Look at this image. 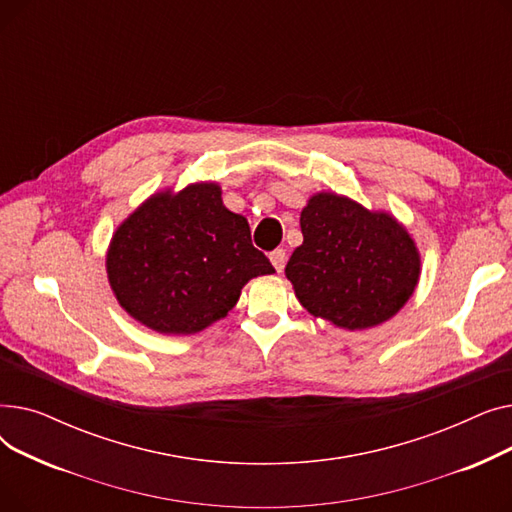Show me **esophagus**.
Instances as JSON below:
<instances>
[{
  "label": "esophagus",
  "instance_id": "esophagus-1",
  "mask_svg": "<svg viewBox=\"0 0 512 512\" xmlns=\"http://www.w3.org/2000/svg\"><path fill=\"white\" fill-rule=\"evenodd\" d=\"M270 261L276 267V272L284 270V263H286V251L284 249H276L270 253Z\"/></svg>",
  "mask_w": 512,
  "mask_h": 512
}]
</instances>
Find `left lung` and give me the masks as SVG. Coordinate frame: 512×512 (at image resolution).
<instances>
[{"mask_svg": "<svg viewBox=\"0 0 512 512\" xmlns=\"http://www.w3.org/2000/svg\"><path fill=\"white\" fill-rule=\"evenodd\" d=\"M301 232L303 245L294 249L286 278L311 315L363 330L409 301L419 280V253L388 213L319 193L301 213Z\"/></svg>", "mask_w": 512, "mask_h": 512, "instance_id": "8db88e82", "label": "left lung"}]
</instances>
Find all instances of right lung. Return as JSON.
<instances>
[{
    "label": "right lung",
    "instance_id": "1",
    "mask_svg": "<svg viewBox=\"0 0 512 512\" xmlns=\"http://www.w3.org/2000/svg\"><path fill=\"white\" fill-rule=\"evenodd\" d=\"M274 274L247 220L218 184L159 193L116 230L107 276L120 305L159 334H195L222 319L251 278Z\"/></svg>",
    "mask_w": 512,
    "mask_h": 512
}]
</instances>
